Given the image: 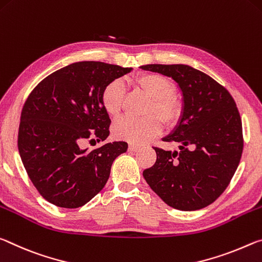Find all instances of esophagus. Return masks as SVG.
<instances>
[{
    "label": "esophagus",
    "mask_w": 262,
    "mask_h": 262,
    "mask_svg": "<svg viewBox=\"0 0 262 262\" xmlns=\"http://www.w3.org/2000/svg\"><path fill=\"white\" fill-rule=\"evenodd\" d=\"M138 149H139L138 145H135V144L128 145V151L130 152H136V151H138Z\"/></svg>",
    "instance_id": "esophagus-1"
}]
</instances>
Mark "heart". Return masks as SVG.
<instances>
[{
    "mask_svg": "<svg viewBox=\"0 0 262 262\" xmlns=\"http://www.w3.org/2000/svg\"><path fill=\"white\" fill-rule=\"evenodd\" d=\"M134 83L151 97L143 118L125 117L116 122L113 132L116 138L131 144H143L160 134L162 122L174 127L183 114V103L175 91L173 80L158 73H141L135 76ZM125 89L119 81H111L101 93V104L106 114L117 117L122 111Z\"/></svg>",
    "mask_w": 262,
    "mask_h": 262,
    "instance_id": "obj_1",
    "label": "heart"
}]
</instances>
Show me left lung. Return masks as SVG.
I'll use <instances>...</instances> for the list:
<instances>
[{
  "label": "left lung",
  "mask_w": 262,
  "mask_h": 262,
  "mask_svg": "<svg viewBox=\"0 0 262 262\" xmlns=\"http://www.w3.org/2000/svg\"><path fill=\"white\" fill-rule=\"evenodd\" d=\"M173 78L183 93V115L166 143L179 151L153 147L157 161L143 175L171 208L208 207L228 188L243 154V125L237 104L221 83L187 65H144Z\"/></svg>",
  "instance_id": "left-lung-1"
}]
</instances>
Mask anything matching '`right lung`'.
Returning <instances> with one entry per match:
<instances>
[{
  "instance_id": "obj_1",
  "label": "right lung",
  "mask_w": 262,
  "mask_h": 262,
  "mask_svg": "<svg viewBox=\"0 0 262 262\" xmlns=\"http://www.w3.org/2000/svg\"><path fill=\"white\" fill-rule=\"evenodd\" d=\"M131 70L101 61L74 62L46 76L30 93L20 114L18 151L47 202L75 209L105 186L114 160L126 152L127 143H106L92 151L80 145L108 138L111 121L101 104L102 89Z\"/></svg>"
}]
</instances>
